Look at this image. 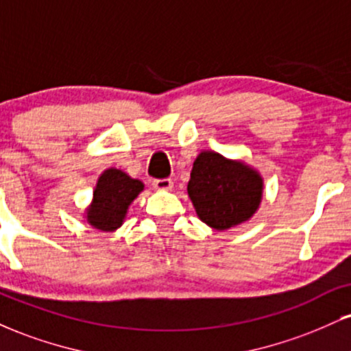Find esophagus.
<instances>
[{
    "label": "esophagus",
    "mask_w": 351,
    "mask_h": 351,
    "mask_svg": "<svg viewBox=\"0 0 351 351\" xmlns=\"http://www.w3.org/2000/svg\"><path fill=\"white\" fill-rule=\"evenodd\" d=\"M153 188L158 189V191H170V189L173 188V181L170 178L153 180Z\"/></svg>",
    "instance_id": "34e87169"
}]
</instances>
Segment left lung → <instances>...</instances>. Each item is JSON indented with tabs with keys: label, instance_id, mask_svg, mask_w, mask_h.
Returning a JSON list of instances; mask_svg holds the SVG:
<instances>
[{
	"label": "left lung",
	"instance_id": "left-lung-1",
	"mask_svg": "<svg viewBox=\"0 0 351 351\" xmlns=\"http://www.w3.org/2000/svg\"><path fill=\"white\" fill-rule=\"evenodd\" d=\"M263 193L261 173L243 160L201 152L193 163L188 196L199 219L216 231L251 219L261 206Z\"/></svg>",
	"mask_w": 351,
	"mask_h": 351
}]
</instances>
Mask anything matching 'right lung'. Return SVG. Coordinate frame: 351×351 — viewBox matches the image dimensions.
Here are the masks:
<instances>
[{"label": "right lung", "instance_id": "add662e5", "mask_svg": "<svg viewBox=\"0 0 351 351\" xmlns=\"http://www.w3.org/2000/svg\"><path fill=\"white\" fill-rule=\"evenodd\" d=\"M145 184L119 168H108L99 176L86 219L92 228L112 232L123 224L128 206L143 191Z\"/></svg>", "mask_w": 351, "mask_h": 351}]
</instances>
